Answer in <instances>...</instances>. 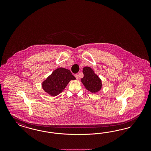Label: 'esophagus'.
Wrapping results in <instances>:
<instances>
[{
	"instance_id": "obj_1",
	"label": "esophagus",
	"mask_w": 151,
	"mask_h": 151,
	"mask_svg": "<svg viewBox=\"0 0 151 151\" xmlns=\"http://www.w3.org/2000/svg\"><path fill=\"white\" fill-rule=\"evenodd\" d=\"M75 77L76 78L77 80L78 79V74H75Z\"/></svg>"
}]
</instances>
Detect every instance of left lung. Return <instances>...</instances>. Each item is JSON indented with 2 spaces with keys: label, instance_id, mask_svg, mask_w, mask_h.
I'll use <instances>...</instances> for the list:
<instances>
[{
  "label": "left lung",
  "instance_id": "8db88e82",
  "mask_svg": "<svg viewBox=\"0 0 151 151\" xmlns=\"http://www.w3.org/2000/svg\"><path fill=\"white\" fill-rule=\"evenodd\" d=\"M83 78L81 79L84 86L88 91L96 93L102 88V84L100 78L95 73L93 69L86 66L83 68Z\"/></svg>",
  "mask_w": 151,
  "mask_h": 151
}]
</instances>
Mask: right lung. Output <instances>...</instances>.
<instances>
[{
  "label": "right lung",
  "instance_id": "obj_1",
  "mask_svg": "<svg viewBox=\"0 0 151 151\" xmlns=\"http://www.w3.org/2000/svg\"><path fill=\"white\" fill-rule=\"evenodd\" d=\"M76 78L67 69L60 68L55 70L42 83V87L47 93L56 96L61 93L71 80Z\"/></svg>",
  "mask_w": 151,
  "mask_h": 151
}]
</instances>
